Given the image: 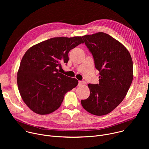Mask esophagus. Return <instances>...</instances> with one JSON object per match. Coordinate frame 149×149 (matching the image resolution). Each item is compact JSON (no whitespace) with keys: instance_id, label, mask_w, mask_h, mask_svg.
<instances>
[{"instance_id":"34e87169","label":"esophagus","mask_w":149,"mask_h":149,"mask_svg":"<svg viewBox=\"0 0 149 149\" xmlns=\"http://www.w3.org/2000/svg\"><path fill=\"white\" fill-rule=\"evenodd\" d=\"M85 84V82L84 81H79L78 82V86H83V85Z\"/></svg>"}]
</instances>
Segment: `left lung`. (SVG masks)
Masks as SVG:
<instances>
[{
  "label": "left lung",
  "instance_id": "1",
  "mask_svg": "<svg viewBox=\"0 0 149 149\" xmlns=\"http://www.w3.org/2000/svg\"><path fill=\"white\" fill-rule=\"evenodd\" d=\"M82 38L93 56L100 76L99 84H88L90 96L81 102L92 114L106 115L121 102L129 90L133 78L132 58L121 43L107 33L98 32Z\"/></svg>",
  "mask_w": 149,
  "mask_h": 149
}]
</instances>
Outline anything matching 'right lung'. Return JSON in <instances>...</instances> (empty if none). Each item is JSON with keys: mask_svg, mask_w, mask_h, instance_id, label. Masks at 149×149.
Masks as SVG:
<instances>
[{"mask_svg": "<svg viewBox=\"0 0 149 149\" xmlns=\"http://www.w3.org/2000/svg\"><path fill=\"white\" fill-rule=\"evenodd\" d=\"M84 44L81 36L56 37L31 47L21 60L17 84L23 101L34 113L45 115L56 110L65 94L78 81L59 73L71 49Z\"/></svg>", "mask_w": 149, "mask_h": 149, "instance_id": "right-lung-1", "label": "right lung"}]
</instances>
